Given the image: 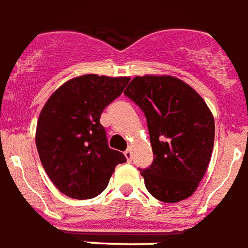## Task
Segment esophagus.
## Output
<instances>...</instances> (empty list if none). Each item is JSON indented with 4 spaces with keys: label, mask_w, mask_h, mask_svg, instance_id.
I'll use <instances>...</instances> for the list:
<instances>
[{
    "label": "esophagus",
    "mask_w": 248,
    "mask_h": 248,
    "mask_svg": "<svg viewBox=\"0 0 248 248\" xmlns=\"http://www.w3.org/2000/svg\"><path fill=\"white\" fill-rule=\"evenodd\" d=\"M124 156H125L126 161L131 162V160H132V151H131V149H126V151L124 152Z\"/></svg>",
    "instance_id": "34e87169"
}]
</instances>
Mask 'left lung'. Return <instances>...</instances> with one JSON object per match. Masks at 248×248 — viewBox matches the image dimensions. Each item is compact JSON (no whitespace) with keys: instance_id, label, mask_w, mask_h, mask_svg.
I'll return each mask as SVG.
<instances>
[{"instance_id":"obj_1","label":"left lung","mask_w":248,"mask_h":248,"mask_svg":"<svg viewBox=\"0 0 248 248\" xmlns=\"http://www.w3.org/2000/svg\"><path fill=\"white\" fill-rule=\"evenodd\" d=\"M146 116L152 165L141 176L158 201L177 203L197 190L214 146V116L198 92L170 75L135 77L124 91Z\"/></svg>"}]
</instances>
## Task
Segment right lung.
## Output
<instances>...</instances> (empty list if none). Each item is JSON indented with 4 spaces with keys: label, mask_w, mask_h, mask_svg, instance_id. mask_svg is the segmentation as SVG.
<instances>
[{
    "label": "right lung",
    "mask_w": 248,
    "mask_h": 248,
    "mask_svg": "<svg viewBox=\"0 0 248 248\" xmlns=\"http://www.w3.org/2000/svg\"><path fill=\"white\" fill-rule=\"evenodd\" d=\"M128 82V77L86 74L63 83L45 103L35 144L48 178L64 196H99L117 164L126 161L122 152L108 146L100 116Z\"/></svg>",
    "instance_id": "1"
}]
</instances>
